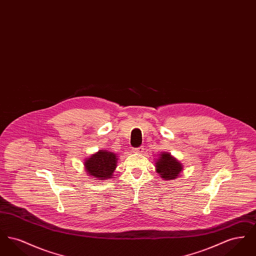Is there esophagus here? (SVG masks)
Listing matches in <instances>:
<instances>
[{"label": "esophagus", "instance_id": "esophagus-1", "mask_svg": "<svg viewBox=\"0 0 256 256\" xmlns=\"http://www.w3.org/2000/svg\"><path fill=\"white\" fill-rule=\"evenodd\" d=\"M143 150H144V146H137V148H134V152H138V154H142Z\"/></svg>", "mask_w": 256, "mask_h": 256}]
</instances>
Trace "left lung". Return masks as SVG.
<instances>
[{
    "mask_svg": "<svg viewBox=\"0 0 256 256\" xmlns=\"http://www.w3.org/2000/svg\"><path fill=\"white\" fill-rule=\"evenodd\" d=\"M156 170L160 174L161 178L170 180L178 176L180 170H182V166L178 160L172 158L169 154L165 152L161 154L156 162Z\"/></svg>",
    "mask_w": 256,
    "mask_h": 256,
    "instance_id": "obj_1",
    "label": "left lung"
}]
</instances>
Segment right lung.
I'll list each match as a JSON object with an SVG mask.
<instances>
[{"instance_id": "obj_1", "label": "right lung", "mask_w": 256, "mask_h": 256, "mask_svg": "<svg viewBox=\"0 0 256 256\" xmlns=\"http://www.w3.org/2000/svg\"><path fill=\"white\" fill-rule=\"evenodd\" d=\"M86 170L98 180L110 178L117 166V156L106 150H100L84 162Z\"/></svg>"}]
</instances>
